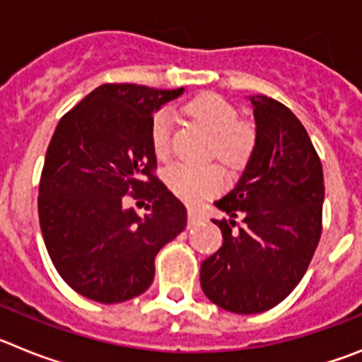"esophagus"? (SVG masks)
Listing matches in <instances>:
<instances>
[{"label": "esophagus", "mask_w": 362, "mask_h": 362, "mask_svg": "<svg viewBox=\"0 0 362 362\" xmlns=\"http://www.w3.org/2000/svg\"><path fill=\"white\" fill-rule=\"evenodd\" d=\"M203 223V216L196 209H188V226H196Z\"/></svg>", "instance_id": "obj_1"}]
</instances>
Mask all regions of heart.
<instances>
[{"mask_svg": "<svg viewBox=\"0 0 362 362\" xmlns=\"http://www.w3.org/2000/svg\"><path fill=\"white\" fill-rule=\"evenodd\" d=\"M188 114L199 121L204 130L214 137L210 153L228 168H241L255 145V132L250 124L239 123V110L228 99L217 94H204L188 105ZM172 116L168 110H159L150 123V141L158 158L170 152ZM166 183L175 196L188 203H197L223 187V177L214 166L192 168L187 165H172L166 170Z\"/></svg>", "mask_w": 362, "mask_h": 362, "instance_id": "1", "label": "heart"}]
</instances>
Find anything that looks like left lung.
I'll return each instance as SVG.
<instances>
[{
	"label": "left lung",
	"instance_id": "obj_1",
	"mask_svg": "<svg viewBox=\"0 0 362 362\" xmlns=\"http://www.w3.org/2000/svg\"><path fill=\"white\" fill-rule=\"evenodd\" d=\"M248 99L255 145L235 187L216 201L228 219L216 221L223 245L199 277L204 296L233 313L274 308L299 284L321 238L325 201L321 159L296 114L263 94Z\"/></svg>",
	"mask_w": 362,
	"mask_h": 362
}]
</instances>
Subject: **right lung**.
Instances as JSON below:
<instances>
[{"instance_id":"add662e5","label":"right lung","mask_w":362,"mask_h":362,"mask_svg":"<svg viewBox=\"0 0 362 362\" xmlns=\"http://www.w3.org/2000/svg\"><path fill=\"white\" fill-rule=\"evenodd\" d=\"M185 88L101 85L57 123L40 181L41 233L70 288L103 305L123 303L153 281V259L187 226V209L153 175V114ZM145 197L148 214L124 209Z\"/></svg>"}]
</instances>
